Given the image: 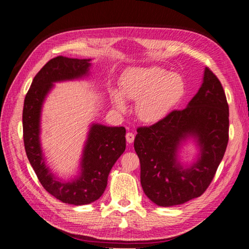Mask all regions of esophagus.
<instances>
[{
    "label": "esophagus",
    "mask_w": 249,
    "mask_h": 249,
    "mask_svg": "<svg viewBox=\"0 0 249 249\" xmlns=\"http://www.w3.org/2000/svg\"><path fill=\"white\" fill-rule=\"evenodd\" d=\"M134 140H135V135L133 133L126 134V141H127L128 143H133Z\"/></svg>",
    "instance_id": "esophagus-1"
}]
</instances>
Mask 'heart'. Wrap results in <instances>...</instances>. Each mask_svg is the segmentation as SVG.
I'll return each mask as SVG.
<instances>
[{"label":"heart","mask_w":249,"mask_h":249,"mask_svg":"<svg viewBox=\"0 0 249 249\" xmlns=\"http://www.w3.org/2000/svg\"><path fill=\"white\" fill-rule=\"evenodd\" d=\"M185 93L183 78L158 66L138 67L126 71L120 80V92L112 89L111 100L124 112V98L137 102L136 112L144 123L163 120L181 102Z\"/></svg>","instance_id":"1"}]
</instances>
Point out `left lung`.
<instances>
[{
  "mask_svg": "<svg viewBox=\"0 0 249 249\" xmlns=\"http://www.w3.org/2000/svg\"><path fill=\"white\" fill-rule=\"evenodd\" d=\"M137 131L134 146L147 198L160 206H173L200 197L212 182L229 140V107L218 78L205 67L202 84L186 108ZM188 140L195 142L198 155L184 165L178 154Z\"/></svg>",
  "mask_w": 249,
  "mask_h": 249,
  "instance_id": "obj_1",
  "label": "left lung"
}]
</instances>
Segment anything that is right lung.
<instances>
[{
    "label": "right lung",
    "mask_w": 249,
    "mask_h": 249,
    "mask_svg": "<svg viewBox=\"0 0 249 249\" xmlns=\"http://www.w3.org/2000/svg\"><path fill=\"white\" fill-rule=\"evenodd\" d=\"M91 65V59L60 55L50 60L34 77L25 95L22 112L26 156L40 184L56 199L73 205L92 203L102 197L110 170L126 147V129L123 126L110 127L92 123L77 177L68 181L61 179L47 166L40 143V118L45 99L54 83L88 77Z\"/></svg>",
    "instance_id": "add662e5"
}]
</instances>
